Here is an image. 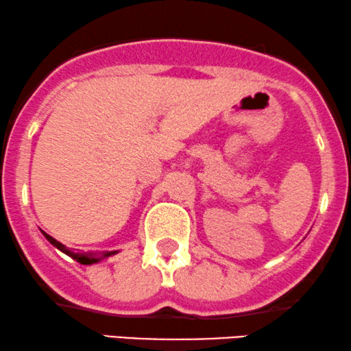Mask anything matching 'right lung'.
Masks as SVG:
<instances>
[{
    "instance_id": "right-lung-1",
    "label": "right lung",
    "mask_w": 351,
    "mask_h": 351,
    "mask_svg": "<svg viewBox=\"0 0 351 351\" xmlns=\"http://www.w3.org/2000/svg\"><path fill=\"white\" fill-rule=\"evenodd\" d=\"M42 232H43V231H42ZM43 236L47 237V241H49L51 245H55L56 249L62 250L63 254L70 255L71 258H75L76 262L83 263V265H90V263H97V262H101L102 258H107V257H110V255L117 254V250H112V252H102V254H101V252H99V254H94V252H89V254H80V252H75V250H70V249L66 247V245H63L62 242H58L56 239H53V237L47 234V232H43Z\"/></svg>"
}]
</instances>
